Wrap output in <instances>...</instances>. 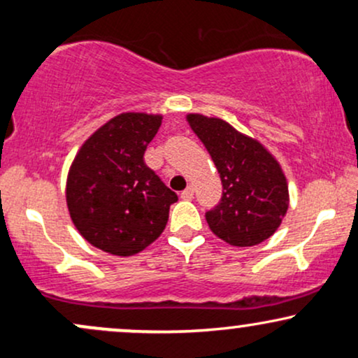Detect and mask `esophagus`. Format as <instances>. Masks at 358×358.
Returning a JSON list of instances; mask_svg holds the SVG:
<instances>
[{"mask_svg": "<svg viewBox=\"0 0 358 358\" xmlns=\"http://www.w3.org/2000/svg\"><path fill=\"white\" fill-rule=\"evenodd\" d=\"M180 196H182L183 200H192L193 199V188L192 187L185 188V190L180 193Z\"/></svg>", "mask_w": 358, "mask_h": 358, "instance_id": "34e87169", "label": "esophagus"}]
</instances>
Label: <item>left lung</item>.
Returning <instances> with one entry per match:
<instances>
[{
  "label": "left lung",
  "instance_id": "1",
  "mask_svg": "<svg viewBox=\"0 0 358 358\" xmlns=\"http://www.w3.org/2000/svg\"><path fill=\"white\" fill-rule=\"evenodd\" d=\"M187 121L210 153L224 187L219 205L205 213L210 231L237 248L269 239L289 205L279 163L261 143L224 119L188 114Z\"/></svg>",
  "mask_w": 358,
  "mask_h": 358
}]
</instances>
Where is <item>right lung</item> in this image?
I'll list each match as a JSON object with an SVG mask.
<instances>
[{"instance_id": "right-lung-1", "label": "right lung", "mask_w": 358, "mask_h": 358, "mask_svg": "<svg viewBox=\"0 0 358 358\" xmlns=\"http://www.w3.org/2000/svg\"><path fill=\"white\" fill-rule=\"evenodd\" d=\"M162 116L124 113L90 136L67 178V207L80 236L113 256L141 252L165 231L178 200L145 163Z\"/></svg>"}]
</instances>
